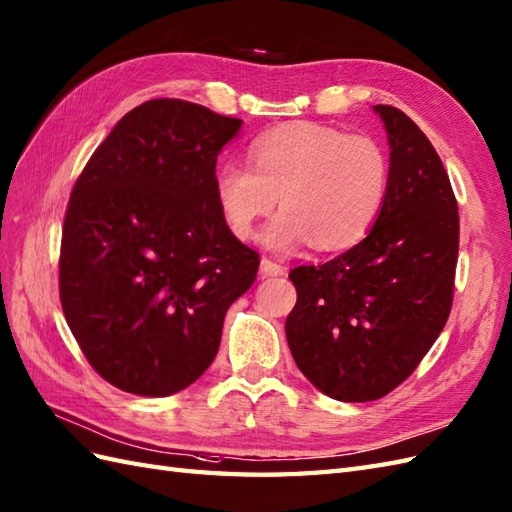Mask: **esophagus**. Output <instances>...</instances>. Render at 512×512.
I'll return each mask as SVG.
<instances>
[{"label":"esophagus","instance_id":"esophagus-1","mask_svg":"<svg viewBox=\"0 0 512 512\" xmlns=\"http://www.w3.org/2000/svg\"><path fill=\"white\" fill-rule=\"evenodd\" d=\"M261 274H264V277H281V274H285V268L277 264V261H272L270 257H264L261 259Z\"/></svg>","mask_w":512,"mask_h":512}]
</instances>
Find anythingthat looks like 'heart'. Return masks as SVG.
<instances>
[{
	"instance_id": "heart-1",
	"label": "heart",
	"mask_w": 512,
	"mask_h": 512,
	"mask_svg": "<svg viewBox=\"0 0 512 512\" xmlns=\"http://www.w3.org/2000/svg\"><path fill=\"white\" fill-rule=\"evenodd\" d=\"M248 160L218 168L216 201L235 238L248 240L279 199L283 209L261 233L272 251L292 253L309 240L318 251L357 244L387 203L389 153L370 134L300 121L259 136Z\"/></svg>"
}]
</instances>
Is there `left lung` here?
<instances>
[{
  "mask_svg": "<svg viewBox=\"0 0 512 512\" xmlns=\"http://www.w3.org/2000/svg\"><path fill=\"white\" fill-rule=\"evenodd\" d=\"M391 147V183L376 225L322 266L290 272L292 357L342 402L387 396L409 378L448 322L458 259V205L426 134L393 106H374Z\"/></svg>",
  "mask_w": 512,
  "mask_h": 512,
  "instance_id": "left-lung-1",
  "label": "left lung"
}]
</instances>
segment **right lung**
Wrapping results in <instances>:
<instances>
[{
  "mask_svg": "<svg viewBox=\"0 0 512 512\" xmlns=\"http://www.w3.org/2000/svg\"><path fill=\"white\" fill-rule=\"evenodd\" d=\"M242 121L183 99L127 112L77 177L62 225L60 303L93 370L170 396L212 365L227 309L257 279L216 201Z\"/></svg>",
  "mask_w": 512,
  "mask_h": 512,
  "instance_id": "1",
  "label": "right lung"
}]
</instances>
